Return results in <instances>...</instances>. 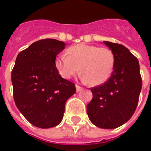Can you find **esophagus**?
I'll return each instance as SVG.
<instances>
[{"label":"esophagus","mask_w":151,"mask_h":151,"mask_svg":"<svg viewBox=\"0 0 151 151\" xmlns=\"http://www.w3.org/2000/svg\"><path fill=\"white\" fill-rule=\"evenodd\" d=\"M75 86H76V91H77V92H79V91H82V88L81 87V86H80L76 85Z\"/></svg>","instance_id":"esophagus-1"}]
</instances>
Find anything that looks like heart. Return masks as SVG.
Wrapping results in <instances>:
<instances>
[{
	"label": "heart",
	"mask_w": 151,
	"mask_h": 151,
	"mask_svg": "<svg viewBox=\"0 0 151 151\" xmlns=\"http://www.w3.org/2000/svg\"><path fill=\"white\" fill-rule=\"evenodd\" d=\"M67 53L59 54L55 60L56 69L64 78H71L80 68L83 82L99 85L112 73L115 56L109 48L78 43L70 47Z\"/></svg>",
	"instance_id": "heart-1"
}]
</instances>
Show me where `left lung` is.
Segmentation results:
<instances>
[{"mask_svg": "<svg viewBox=\"0 0 151 151\" xmlns=\"http://www.w3.org/2000/svg\"><path fill=\"white\" fill-rule=\"evenodd\" d=\"M115 56L110 78L91 88L93 99L86 107L89 119L101 129H116L132 117L142 90L138 60L121 44L104 41Z\"/></svg>", "mask_w": 151, "mask_h": 151, "instance_id": "left-lung-1", "label": "left lung"}]
</instances>
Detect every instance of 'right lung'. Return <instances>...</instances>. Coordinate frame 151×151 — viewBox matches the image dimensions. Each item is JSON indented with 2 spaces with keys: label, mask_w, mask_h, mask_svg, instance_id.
Wrapping results in <instances>:
<instances>
[{
  "label": "right lung",
  "mask_w": 151,
  "mask_h": 151,
  "mask_svg": "<svg viewBox=\"0 0 151 151\" xmlns=\"http://www.w3.org/2000/svg\"><path fill=\"white\" fill-rule=\"evenodd\" d=\"M62 41L45 39L18 53L11 74L15 104L35 126L48 129L63 119L67 99L74 95L73 82L61 78L55 66L65 49Z\"/></svg>",
  "instance_id": "right-lung-1"
}]
</instances>
